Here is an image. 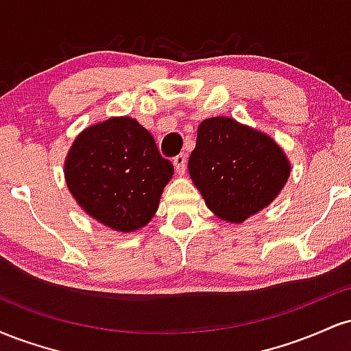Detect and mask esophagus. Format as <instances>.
<instances>
[{
  "instance_id": "obj_1",
  "label": "esophagus",
  "mask_w": 351,
  "mask_h": 351,
  "mask_svg": "<svg viewBox=\"0 0 351 351\" xmlns=\"http://www.w3.org/2000/svg\"><path fill=\"white\" fill-rule=\"evenodd\" d=\"M173 165H175L176 173H178V175H183L184 170H186V155H183V153L176 155L175 158H173Z\"/></svg>"
}]
</instances>
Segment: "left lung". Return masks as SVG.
Segmentation results:
<instances>
[{"label": "left lung", "mask_w": 351, "mask_h": 351, "mask_svg": "<svg viewBox=\"0 0 351 351\" xmlns=\"http://www.w3.org/2000/svg\"><path fill=\"white\" fill-rule=\"evenodd\" d=\"M188 170L215 215L243 223L279 195L291 165L271 136L215 117L199 123Z\"/></svg>", "instance_id": "left-lung-1"}]
</instances>
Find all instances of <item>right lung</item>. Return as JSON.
<instances>
[{
  "label": "right lung",
  "mask_w": 351,
  "mask_h": 351,
  "mask_svg": "<svg viewBox=\"0 0 351 351\" xmlns=\"http://www.w3.org/2000/svg\"><path fill=\"white\" fill-rule=\"evenodd\" d=\"M66 181L94 219L117 231L145 226L173 175L150 132L128 117L84 130L66 158Z\"/></svg>",
  "instance_id": "1"
}]
</instances>
